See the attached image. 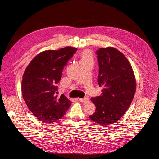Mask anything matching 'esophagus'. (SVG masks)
Masks as SVG:
<instances>
[{
	"label": "esophagus",
	"mask_w": 159,
	"mask_h": 159,
	"mask_svg": "<svg viewBox=\"0 0 159 159\" xmlns=\"http://www.w3.org/2000/svg\"><path fill=\"white\" fill-rule=\"evenodd\" d=\"M79 101H80V102H84V103H86V102H89V98H79Z\"/></svg>",
	"instance_id": "esophagus-1"
}]
</instances>
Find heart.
<instances>
[{"label": "heart", "mask_w": 159, "mask_h": 159, "mask_svg": "<svg viewBox=\"0 0 159 159\" xmlns=\"http://www.w3.org/2000/svg\"><path fill=\"white\" fill-rule=\"evenodd\" d=\"M93 55L90 50H85L83 51L81 54V61H90L93 62Z\"/></svg>", "instance_id": "b5f03b06"}]
</instances>
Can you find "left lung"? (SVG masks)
Returning a JSON list of instances; mask_svg holds the SVG:
<instances>
[{
  "label": "left lung",
  "mask_w": 159,
  "mask_h": 159,
  "mask_svg": "<svg viewBox=\"0 0 159 159\" xmlns=\"http://www.w3.org/2000/svg\"><path fill=\"white\" fill-rule=\"evenodd\" d=\"M99 70L98 82L103 87L99 96L90 100L96 111L89 118L101 125L117 122L131 105L136 91V79L128 60L111 47L96 51Z\"/></svg>",
  "instance_id": "8db88e82"
}]
</instances>
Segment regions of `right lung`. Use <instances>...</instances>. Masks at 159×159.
<instances>
[{"label": "right lung", "mask_w": 159, "mask_h": 159, "mask_svg": "<svg viewBox=\"0 0 159 159\" xmlns=\"http://www.w3.org/2000/svg\"><path fill=\"white\" fill-rule=\"evenodd\" d=\"M66 47L38 54L22 75L21 91L30 111L39 121L52 123L65 114L72 102L63 94L57 95L56 84L61 78L64 66L77 51Z\"/></svg>", "instance_id": "add662e5"}]
</instances>
